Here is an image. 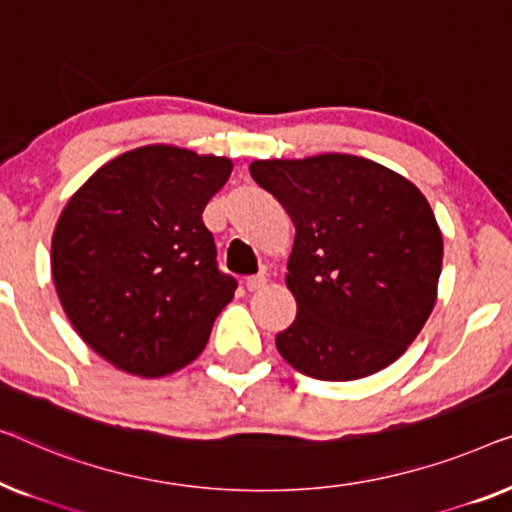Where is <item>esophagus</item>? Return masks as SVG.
I'll use <instances>...</instances> for the list:
<instances>
[{"instance_id": "34e87169", "label": "esophagus", "mask_w": 512, "mask_h": 512, "mask_svg": "<svg viewBox=\"0 0 512 512\" xmlns=\"http://www.w3.org/2000/svg\"><path fill=\"white\" fill-rule=\"evenodd\" d=\"M264 285H266V276H264V273H257V276H248V278H246V287H248L250 292L262 290Z\"/></svg>"}]
</instances>
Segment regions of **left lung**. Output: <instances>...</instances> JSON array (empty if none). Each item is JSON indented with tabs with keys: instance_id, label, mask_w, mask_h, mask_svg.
Here are the masks:
<instances>
[{
	"instance_id": "left-lung-1",
	"label": "left lung",
	"mask_w": 512,
	"mask_h": 512,
	"mask_svg": "<svg viewBox=\"0 0 512 512\" xmlns=\"http://www.w3.org/2000/svg\"><path fill=\"white\" fill-rule=\"evenodd\" d=\"M250 176L294 222L285 283L297 318L276 336L287 364L357 380L406 352L434 311L443 236L429 201L397 171L325 153L255 160Z\"/></svg>"
}]
</instances>
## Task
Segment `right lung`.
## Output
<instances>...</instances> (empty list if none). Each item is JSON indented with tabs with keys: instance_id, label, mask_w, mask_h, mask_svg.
<instances>
[{
	"instance_id": "add662e5",
	"label": "right lung",
	"mask_w": 512,
	"mask_h": 512,
	"mask_svg": "<svg viewBox=\"0 0 512 512\" xmlns=\"http://www.w3.org/2000/svg\"><path fill=\"white\" fill-rule=\"evenodd\" d=\"M232 167L155 143L106 162L64 206L50 246L57 297L115 369L162 378L206 348L236 280L220 273L201 213Z\"/></svg>"
}]
</instances>
